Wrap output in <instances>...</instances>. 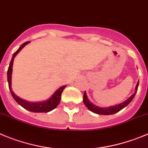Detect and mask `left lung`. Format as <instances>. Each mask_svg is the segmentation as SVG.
<instances>
[{"label":"left lung","instance_id":"obj_1","mask_svg":"<svg viewBox=\"0 0 148 148\" xmlns=\"http://www.w3.org/2000/svg\"><path fill=\"white\" fill-rule=\"evenodd\" d=\"M138 86H139V81L137 82L136 86V89H135V92L133 94L132 96H130L127 100H125V102H122L121 104H119L117 106H111V107L108 108H99L98 106H95L92 102H90V100L88 99L87 94H86V92L85 91L83 94V102L85 104V106L88 108L90 110H91L92 112L95 113V114H101V115H111V114H114L116 113L119 112V110H121L122 109H123L124 108L126 107V106L130 103L132 99H134V97H135L136 94L137 89H138Z\"/></svg>","mask_w":148,"mask_h":148}]
</instances>
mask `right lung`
I'll use <instances>...</instances> for the list:
<instances>
[{"label":"right lung","mask_w":148,"mask_h":148,"mask_svg":"<svg viewBox=\"0 0 148 148\" xmlns=\"http://www.w3.org/2000/svg\"><path fill=\"white\" fill-rule=\"evenodd\" d=\"M29 42H29V41H27V42L23 43V44L20 46L19 49L13 54L12 58L10 63H9V69H8L7 71V80L8 83H9V90H10V92H11L12 95L14 100L18 102L20 106H22L23 108L34 113H47L49 112V111H51V110H54V109L58 106V104L60 102L61 94H62V90H63V89H64L66 86H62V87H60V88H58V90L54 92V94H53L48 100L40 102H28V101L25 100V99H21L19 97L15 95L14 93L12 91V66L14 58V57L18 54V52L21 51V49L24 47L26 45H27Z\"/></svg>","instance_id":"right-lung-1"}]
</instances>
